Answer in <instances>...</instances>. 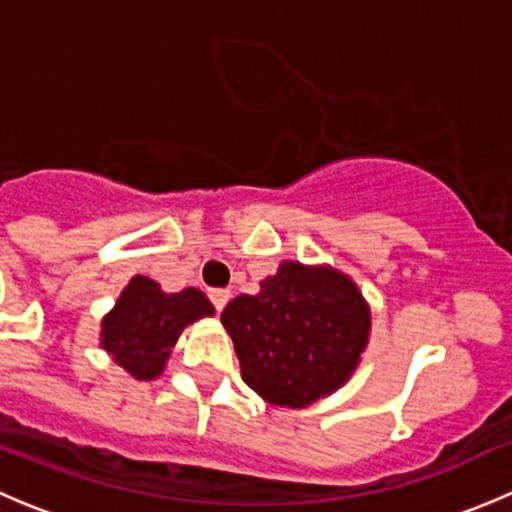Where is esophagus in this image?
Here are the masks:
<instances>
[{"mask_svg": "<svg viewBox=\"0 0 512 512\" xmlns=\"http://www.w3.org/2000/svg\"><path fill=\"white\" fill-rule=\"evenodd\" d=\"M208 297H210V302H213V307L218 309V312H223L227 299H230V292H227V289H210Z\"/></svg>", "mask_w": 512, "mask_h": 512, "instance_id": "obj_1", "label": "esophagus"}]
</instances>
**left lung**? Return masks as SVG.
Instances as JSON below:
<instances>
[{
  "label": "left lung",
  "mask_w": 512,
  "mask_h": 512,
  "mask_svg": "<svg viewBox=\"0 0 512 512\" xmlns=\"http://www.w3.org/2000/svg\"><path fill=\"white\" fill-rule=\"evenodd\" d=\"M242 381L270 404L302 409L349 379L369 339V307L349 277L285 262L257 294L220 314Z\"/></svg>",
  "instance_id": "obj_1"
}]
</instances>
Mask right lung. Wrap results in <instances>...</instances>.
I'll return each mask as SVG.
<instances>
[{"instance_id":"add662e5","label":"right lung","mask_w":512,"mask_h":512,"mask_svg":"<svg viewBox=\"0 0 512 512\" xmlns=\"http://www.w3.org/2000/svg\"><path fill=\"white\" fill-rule=\"evenodd\" d=\"M210 314L213 304L200 289L165 294L156 282L138 275L103 319L101 344L131 376L156 379L185 324Z\"/></svg>"}]
</instances>
